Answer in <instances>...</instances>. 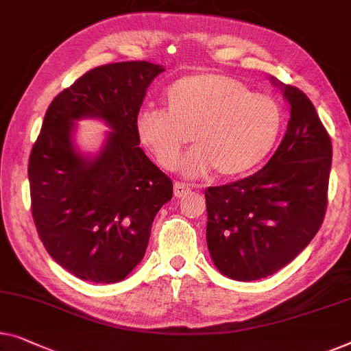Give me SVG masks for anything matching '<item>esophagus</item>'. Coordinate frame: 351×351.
Segmentation results:
<instances>
[{
  "instance_id": "34e87169",
  "label": "esophagus",
  "mask_w": 351,
  "mask_h": 351,
  "mask_svg": "<svg viewBox=\"0 0 351 351\" xmlns=\"http://www.w3.org/2000/svg\"><path fill=\"white\" fill-rule=\"evenodd\" d=\"M190 191H191V188L188 186V185H185V184H182V182H176V184H174V195L177 197L186 196Z\"/></svg>"
}]
</instances>
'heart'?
Returning a JSON list of instances; mask_svg holds the SVG:
<instances>
[{
  "mask_svg": "<svg viewBox=\"0 0 351 351\" xmlns=\"http://www.w3.org/2000/svg\"><path fill=\"white\" fill-rule=\"evenodd\" d=\"M166 110L144 109L136 119L142 147L163 169H176L191 136L195 152L184 165L188 176L210 167L220 177L243 174L276 145L282 109L271 96L218 73H197L172 84Z\"/></svg>",
  "mask_w": 351,
  "mask_h": 351,
  "instance_id": "obj_1",
  "label": "heart"
}]
</instances>
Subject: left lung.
Returning a JSON list of instances; mask_svg holds the SVG:
<instances>
[{"label":"left lung","instance_id":"1","mask_svg":"<svg viewBox=\"0 0 351 351\" xmlns=\"http://www.w3.org/2000/svg\"><path fill=\"white\" fill-rule=\"evenodd\" d=\"M291 108L285 138L256 174L206 190L207 247L232 280L266 278L317 234L328 206L332 145L312 101L283 87Z\"/></svg>","mask_w":351,"mask_h":351}]
</instances>
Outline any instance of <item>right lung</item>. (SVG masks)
Masks as SVG:
<instances>
[{"label":"right lung","instance_id":"obj_1","mask_svg":"<svg viewBox=\"0 0 351 351\" xmlns=\"http://www.w3.org/2000/svg\"><path fill=\"white\" fill-rule=\"evenodd\" d=\"M160 64L98 66L55 96L28 163L32 213L49 255L73 276L117 283L145 255L172 180L139 147L136 119ZM98 116L113 131L95 159L72 145V121Z\"/></svg>","mask_w":351,"mask_h":351}]
</instances>
